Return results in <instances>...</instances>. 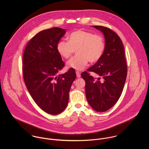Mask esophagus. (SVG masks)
I'll return each instance as SVG.
<instances>
[{
  "mask_svg": "<svg viewBox=\"0 0 149 149\" xmlns=\"http://www.w3.org/2000/svg\"><path fill=\"white\" fill-rule=\"evenodd\" d=\"M76 76H77V77H78V78L80 77L81 74H80V73L79 71H76Z\"/></svg>",
  "mask_w": 149,
  "mask_h": 149,
  "instance_id": "1",
  "label": "esophagus"
}]
</instances>
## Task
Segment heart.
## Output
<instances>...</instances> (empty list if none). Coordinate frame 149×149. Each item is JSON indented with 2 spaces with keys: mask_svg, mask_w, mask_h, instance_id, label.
Returning <instances> with one entry per match:
<instances>
[{
  "mask_svg": "<svg viewBox=\"0 0 149 149\" xmlns=\"http://www.w3.org/2000/svg\"><path fill=\"white\" fill-rule=\"evenodd\" d=\"M68 41H58L56 46L57 51L61 57L67 60L76 50L77 55L68 62L67 66L79 70L84 69L88 62H97L106 49L103 36L84 30L72 32L68 37Z\"/></svg>",
  "mask_w": 149,
  "mask_h": 149,
  "instance_id": "b5f03b06",
  "label": "heart"
}]
</instances>
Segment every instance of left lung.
<instances>
[{"label":"left lung","mask_w":149,"mask_h":149,"mask_svg":"<svg viewBox=\"0 0 149 149\" xmlns=\"http://www.w3.org/2000/svg\"><path fill=\"white\" fill-rule=\"evenodd\" d=\"M105 37L106 49L102 58L83 72L86 100L97 112H104L113 106L120 97L126 81L127 68L125 49L119 36L112 30L102 26H93ZM97 74V79L89 72Z\"/></svg>","instance_id":"1"}]
</instances>
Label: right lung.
Returning <instances> with one entry per match:
<instances>
[{
    "mask_svg": "<svg viewBox=\"0 0 149 149\" xmlns=\"http://www.w3.org/2000/svg\"><path fill=\"white\" fill-rule=\"evenodd\" d=\"M65 33L59 27L39 32L27 43L23 55L22 72L27 89L38 106L51 115L65 109L76 77L73 68L63 74L58 73L65 64L56 46Z\"/></svg>",
    "mask_w": 149,
    "mask_h": 149,
    "instance_id": "right-lung-1",
    "label": "right lung"
}]
</instances>
